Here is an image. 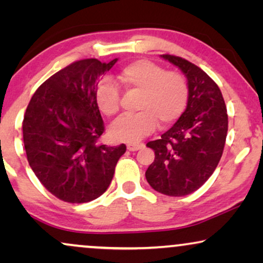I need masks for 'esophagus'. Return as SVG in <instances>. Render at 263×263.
<instances>
[{
	"mask_svg": "<svg viewBox=\"0 0 263 263\" xmlns=\"http://www.w3.org/2000/svg\"><path fill=\"white\" fill-rule=\"evenodd\" d=\"M145 147L143 143H128L127 145V149L130 151V152H134V151H139Z\"/></svg>",
	"mask_w": 263,
	"mask_h": 263,
	"instance_id": "34e87169",
	"label": "esophagus"
}]
</instances>
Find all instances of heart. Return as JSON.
I'll return each mask as SVG.
<instances>
[{
	"mask_svg": "<svg viewBox=\"0 0 263 263\" xmlns=\"http://www.w3.org/2000/svg\"><path fill=\"white\" fill-rule=\"evenodd\" d=\"M118 79L127 89L138 91V114L123 116L110 128L111 138L121 142H138L149 134L159 121L161 127L175 123L184 112L188 103V84L182 74L164 70L148 60H138L124 66ZM96 102L106 116L120 110L121 93L110 80L99 82Z\"/></svg>",
	"mask_w": 263,
	"mask_h": 263,
	"instance_id": "heart-1",
	"label": "heart"
}]
</instances>
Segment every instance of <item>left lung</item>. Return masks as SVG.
Returning a JSON list of instances; mask_svg holds the SVG:
<instances>
[{
	"label": "left lung",
	"instance_id": "1",
	"mask_svg": "<svg viewBox=\"0 0 263 263\" xmlns=\"http://www.w3.org/2000/svg\"><path fill=\"white\" fill-rule=\"evenodd\" d=\"M188 80V103L178 121L159 140L147 143L156 154L146 171L154 190L184 196L204 184L224 151L228 111L218 85L195 64L182 57L161 55Z\"/></svg>",
	"mask_w": 263,
	"mask_h": 263
}]
</instances>
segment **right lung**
<instances>
[{"label": "right lung", "instance_id": "obj_1", "mask_svg": "<svg viewBox=\"0 0 263 263\" xmlns=\"http://www.w3.org/2000/svg\"><path fill=\"white\" fill-rule=\"evenodd\" d=\"M117 62L86 59L69 64L39 86L23 122L28 164L57 199L84 203L106 192L124 143L99 145L104 122L96 102L100 75Z\"/></svg>", "mask_w": 263, "mask_h": 263}]
</instances>
